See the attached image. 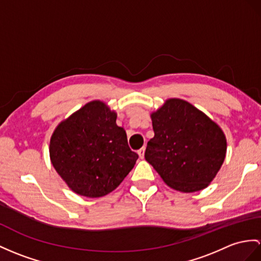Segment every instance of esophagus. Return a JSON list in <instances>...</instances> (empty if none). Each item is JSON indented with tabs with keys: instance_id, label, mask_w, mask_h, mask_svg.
<instances>
[{
	"instance_id": "34e87169",
	"label": "esophagus",
	"mask_w": 261,
	"mask_h": 261,
	"mask_svg": "<svg viewBox=\"0 0 261 261\" xmlns=\"http://www.w3.org/2000/svg\"><path fill=\"white\" fill-rule=\"evenodd\" d=\"M145 147H142L141 149H139L137 152H138V155H139V157H141L142 158V160H143V158H144V156H145Z\"/></svg>"
}]
</instances>
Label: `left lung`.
I'll return each instance as SVG.
<instances>
[{
  "mask_svg": "<svg viewBox=\"0 0 261 261\" xmlns=\"http://www.w3.org/2000/svg\"><path fill=\"white\" fill-rule=\"evenodd\" d=\"M155 136L145 158L167 186L181 193L204 189L220 170L227 139L220 126L181 98H167L150 113Z\"/></svg>",
  "mask_w": 261,
  "mask_h": 261,
  "instance_id": "obj_1",
  "label": "left lung"
}]
</instances>
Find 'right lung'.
I'll return each mask as SVG.
<instances>
[{
  "mask_svg": "<svg viewBox=\"0 0 261 261\" xmlns=\"http://www.w3.org/2000/svg\"><path fill=\"white\" fill-rule=\"evenodd\" d=\"M116 118L105 101L94 99L55 127L50 163L74 193L90 198L110 194L136 164L138 155L130 150Z\"/></svg>",
  "mask_w": 261,
  "mask_h": 261,
  "instance_id": "right-lung-1",
  "label": "right lung"
}]
</instances>
